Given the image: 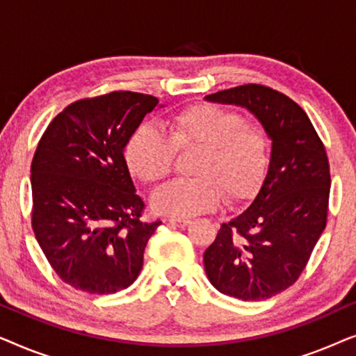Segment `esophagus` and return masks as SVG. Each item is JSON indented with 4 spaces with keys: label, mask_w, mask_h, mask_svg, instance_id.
Instances as JSON below:
<instances>
[{
    "label": "esophagus",
    "mask_w": 356,
    "mask_h": 356,
    "mask_svg": "<svg viewBox=\"0 0 356 356\" xmlns=\"http://www.w3.org/2000/svg\"><path fill=\"white\" fill-rule=\"evenodd\" d=\"M170 225H175V227H179V228H184V227H188L189 223H191V220H189V218H168L167 220Z\"/></svg>",
    "instance_id": "esophagus-1"
}]
</instances>
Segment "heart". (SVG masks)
<instances>
[{
    "label": "heart",
    "instance_id": "b5f03b06",
    "mask_svg": "<svg viewBox=\"0 0 356 356\" xmlns=\"http://www.w3.org/2000/svg\"><path fill=\"white\" fill-rule=\"evenodd\" d=\"M191 175L152 194L155 212L193 217L211 212L223 199L228 206L252 201L270 165V136L264 126L248 123L240 111L216 104H194L173 113L165 133L139 124L124 145L129 172L144 183H157L173 172L177 152H194Z\"/></svg>",
    "mask_w": 356,
    "mask_h": 356
}]
</instances>
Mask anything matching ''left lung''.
Wrapping results in <instances>:
<instances>
[{"label":"left lung","mask_w":356,"mask_h":356,"mask_svg":"<svg viewBox=\"0 0 356 356\" xmlns=\"http://www.w3.org/2000/svg\"><path fill=\"white\" fill-rule=\"evenodd\" d=\"M206 99L245 106L272 139L266 181L245 212L222 223L204 252L206 274L238 300L270 298L298 280L327 223V154L305 110L279 90L245 84Z\"/></svg>","instance_id":"8db88e82"}]
</instances>
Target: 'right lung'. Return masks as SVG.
Segmentation results:
<instances>
[{"label":"right lung","mask_w":356,"mask_h":356,"mask_svg":"<svg viewBox=\"0 0 356 356\" xmlns=\"http://www.w3.org/2000/svg\"><path fill=\"white\" fill-rule=\"evenodd\" d=\"M157 104L129 90L76 100L40 138L31 167L32 230L72 289L116 293L143 269L145 245L162 222L143 220L123 149Z\"/></svg>","instance_id":"right-lung-1"}]
</instances>
